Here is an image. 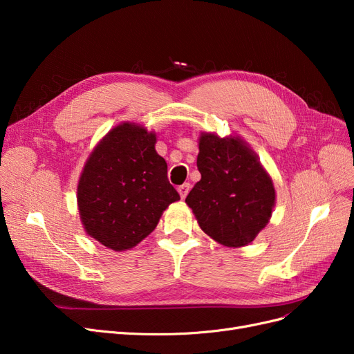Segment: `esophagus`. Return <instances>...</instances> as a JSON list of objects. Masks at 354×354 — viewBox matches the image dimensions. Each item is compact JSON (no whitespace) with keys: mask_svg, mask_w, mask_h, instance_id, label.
I'll use <instances>...</instances> for the list:
<instances>
[{"mask_svg":"<svg viewBox=\"0 0 354 354\" xmlns=\"http://www.w3.org/2000/svg\"><path fill=\"white\" fill-rule=\"evenodd\" d=\"M189 190H190V185H189V183H185V185H181V186H178V194H180L181 199H185V198L187 196V194H189Z\"/></svg>","mask_w":354,"mask_h":354,"instance_id":"34e87169","label":"esophagus"}]
</instances>
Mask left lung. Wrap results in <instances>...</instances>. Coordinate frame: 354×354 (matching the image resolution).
Returning a JSON list of instances; mask_svg holds the SVG:
<instances>
[{"mask_svg":"<svg viewBox=\"0 0 354 354\" xmlns=\"http://www.w3.org/2000/svg\"><path fill=\"white\" fill-rule=\"evenodd\" d=\"M196 165L201 180L186 198L199 227L216 242L241 248L270 221L273 180L239 136L201 133Z\"/></svg>","mask_w":354,"mask_h":354,"instance_id":"obj_1","label":"left lung"}]
</instances>
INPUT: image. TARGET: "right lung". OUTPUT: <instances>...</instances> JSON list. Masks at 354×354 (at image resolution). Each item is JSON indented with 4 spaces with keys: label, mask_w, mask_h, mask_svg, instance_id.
Returning <instances> with one entry per match:
<instances>
[{
    "label": "right lung",
    "mask_w": 354,
    "mask_h": 354,
    "mask_svg": "<svg viewBox=\"0 0 354 354\" xmlns=\"http://www.w3.org/2000/svg\"><path fill=\"white\" fill-rule=\"evenodd\" d=\"M156 133L137 122H121L95 145L77 187L85 233L112 251L131 250L158 226L180 195L169 185Z\"/></svg>",
    "instance_id": "obj_1"
}]
</instances>
